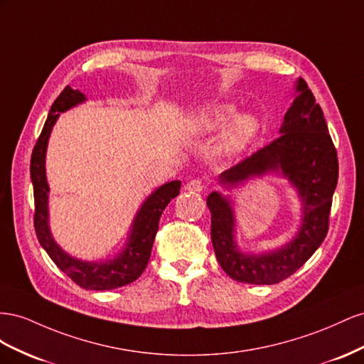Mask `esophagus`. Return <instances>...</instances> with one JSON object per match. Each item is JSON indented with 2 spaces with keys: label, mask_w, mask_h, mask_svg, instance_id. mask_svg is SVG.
Returning a JSON list of instances; mask_svg holds the SVG:
<instances>
[{
  "label": "esophagus",
  "mask_w": 364,
  "mask_h": 364,
  "mask_svg": "<svg viewBox=\"0 0 364 364\" xmlns=\"http://www.w3.org/2000/svg\"><path fill=\"white\" fill-rule=\"evenodd\" d=\"M204 188H205L204 183L200 180H191L188 184L184 186V189L189 192H201V191H204Z\"/></svg>",
  "instance_id": "esophagus-1"
}]
</instances>
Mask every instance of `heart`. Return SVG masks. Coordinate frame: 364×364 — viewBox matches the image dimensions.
<instances>
[{
	"instance_id": "heart-1",
	"label": "heart",
	"mask_w": 364,
	"mask_h": 364,
	"mask_svg": "<svg viewBox=\"0 0 364 364\" xmlns=\"http://www.w3.org/2000/svg\"><path fill=\"white\" fill-rule=\"evenodd\" d=\"M235 112L236 108L230 103H221V105L205 108L193 117L191 123L192 129L198 134L213 132L230 121ZM257 129V120L250 114H241V116L235 117L221 134L220 141H218V152L224 155L241 152L255 139Z\"/></svg>"
}]
</instances>
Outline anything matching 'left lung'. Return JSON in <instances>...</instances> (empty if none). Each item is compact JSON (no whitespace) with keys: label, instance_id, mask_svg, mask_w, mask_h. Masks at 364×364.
<instances>
[{"label":"left lung","instance_id":"8db88e82","mask_svg":"<svg viewBox=\"0 0 364 364\" xmlns=\"http://www.w3.org/2000/svg\"><path fill=\"white\" fill-rule=\"evenodd\" d=\"M297 97L285 114L280 136L221 173L223 184H237L253 175L282 171L304 201L302 225L284 248L265 255H244L235 244V218L227 198L212 192L207 207L212 213V244L218 262L237 282L273 285L294 274L326 237L329 212L338 180L337 151L314 95L304 79Z\"/></svg>","mask_w":364,"mask_h":364}]
</instances>
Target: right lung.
<instances>
[{
    "label": "right lung",
    "instance_id": "1",
    "mask_svg": "<svg viewBox=\"0 0 364 364\" xmlns=\"http://www.w3.org/2000/svg\"><path fill=\"white\" fill-rule=\"evenodd\" d=\"M85 96L79 90H73L68 85L62 90L58 99L50 108L48 117L43 128V132L35 144L30 160V176L33 183L35 196V232L39 244L62 272H64L73 282L85 289H96L105 291L124 287L134 280H137L146 268L155 235L159 230V221L166 205L180 193L181 181H171L163 184L146 201L143 203L140 210L132 223V230L127 248L116 257L107 262H84L79 259L71 257L53 241L48 228V184L46 178V151L51 128L59 117V112H64L77 103L84 102Z\"/></svg>",
    "mask_w": 364,
    "mask_h": 364
}]
</instances>
